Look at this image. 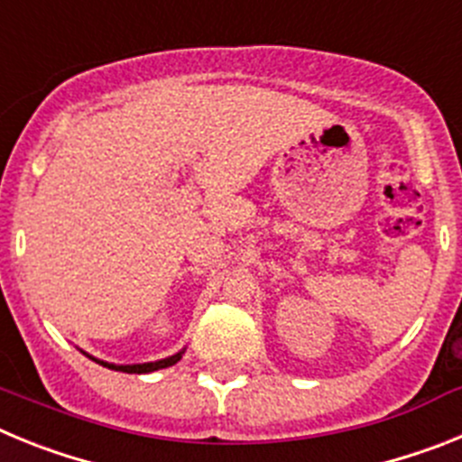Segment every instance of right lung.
I'll use <instances>...</instances> for the list:
<instances>
[{
	"label": "right lung",
	"mask_w": 462,
	"mask_h": 462,
	"mask_svg": "<svg viewBox=\"0 0 462 462\" xmlns=\"http://www.w3.org/2000/svg\"><path fill=\"white\" fill-rule=\"evenodd\" d=\"M83 352V349H80ZM85 356L92 358L94 363H99V365H104V368H110V370H117V373H126V374H148V373H154V370H162V368H171V365H175V363L180 361L182 354H185V349H180L178 354H173V356H166V358H159V361H150V363H132V365H116V363H108V361H101V358H94L89 356L88 352H83Z\"/></svg>",
	"instance_id": "right-lung-1"
}]
</instances>
